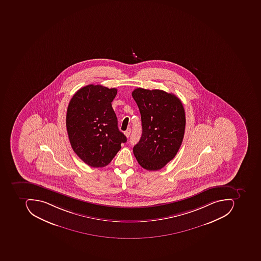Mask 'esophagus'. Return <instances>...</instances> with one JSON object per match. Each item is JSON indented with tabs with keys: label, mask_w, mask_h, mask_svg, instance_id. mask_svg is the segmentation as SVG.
Returning <instances> with one entry per match:
<instances>
[{
	"label": "esophagus",
	"mask_w": 261,
	"mask_h": 261,
	"mask_svg": "<svg viewBox=\"0 0 261 261\" xmlns=\"http://www.w3.org/2000/svg\"><path fill=\"white\" fill-rule=\"evenodd\" d=\"M130 133H131V128H128L126 131H124V135H125L126 137H129Z\"/></svg>",
	"instance_id": "obj_1"
}]
</instances>
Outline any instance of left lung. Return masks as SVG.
I'll use <instances>...</instances> for the list:
<instances>
[{
	"label": "left lung",
	"instance_id": "obj_1",
	"mask_svg": "<svg viewBox=\"0 0 261 261\" xmlns=\"http://www.w3.org/2000/svg\"><path fill=\"white\" fill-rule=\"evenodd\" d=\"M142 121V136L133 153L143 169L159 170L174 159L184 139L186 118L180 99L159 89L132 93Z\"/></svg>",
	"mask_w": 261,
	"mask_h": 261
}]
</instances>
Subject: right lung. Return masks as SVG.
<instances>
[{
  "label": "right lung",
  "mask_w": 261,
  "mask_h": 261,
  "mask_svg": "<svg viewBox=\"0 0 261 261\" xmlns=\"http://www.w3.org/2000/svg\"><path fill=\"white\" fill-rule=\"evenodd\" d=\"M117 89L86 85L73 95L67 108L66 125L72 149L93 168L108 165L127 141L119 131L111 105Z\"/></svg>",
  "instance_id": "obj_1"
}]
</instances>
